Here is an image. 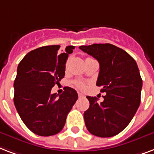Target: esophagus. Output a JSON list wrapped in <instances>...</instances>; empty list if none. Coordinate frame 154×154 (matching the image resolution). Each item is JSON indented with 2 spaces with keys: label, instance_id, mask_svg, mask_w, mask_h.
<instances>
[{
  "label": "esophagus",
  "instance_id": "esophagus-1",
  "mask_svg": "<svg viewBox=\"0 0 154 154\" xmlns=\"http://www.w3.org/2000/svg\"><path fill=\"white\" fill-rule=\"evenodd\" d=\"M78 97L79 98H85V95L83 94H82V93H78Z\"/></svg>",
  "mask_w": 154,
  "mask_h": 154
}]
</instances>
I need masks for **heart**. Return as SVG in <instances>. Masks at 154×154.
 Here are the masks:
<instances>
[{"label": "heart", "instance_id": "obj_1", "mask_svg": "<svg viewBox=\"0 0 154 154\" xmlns=\"http://www.w3.org/2000/svg\"><path fill=\"white\" fill-rule=\"evenodd\" d=\"M76 85L77 88H79L81 90H85V84L83 82H76Z\"/></svg>", "mask_w": 154, "mask_h": 154}]
</instances>
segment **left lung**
Instances as JSON below:
<instances>
[{
  "mask_svg": "<svg viewBox=\"0 0 154 154\" xmlns=\"http://www.w3.org/2000/svg\"><path fill=\"white\" fill-rule=\"evenodd\" d=\"M100 65L96 85L106 94L104 100L87 96L90 107L84 112L86 128L99 137L119 134L129 124L140 103L142 79L137 62L128 52L110 43L80 46Z\"/></svg>",
  "mask_w": 154,
  "mask_h": 154,
  "instance_id": "1",
  "label": "left lung"
}]
</instances>
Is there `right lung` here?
Instances as JSON below:
<instances>
[{
	"mask_svg": "<svg viewBox=\"0 0 154 154\" xmlns=\"http://www.w3.org/2000/svg\"><path fill=\"white\" fill-rule=\"evenodd\" d=\"M60 45L30 51L18 64L14 80V103L25 125L35 134L53 136L64 128L68 114L78 98L77 91L64 87L61 94L51 88L64 77L65 64L74 46L59 51Z\"/></svg>",
	"mask_w": 154,
	"mask_h": 154,
	"instance_id": "1",
	"label": "right lung"
}]
</instances>
